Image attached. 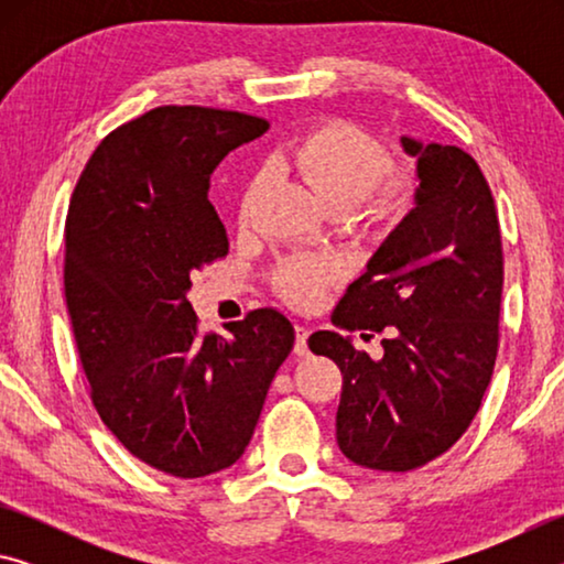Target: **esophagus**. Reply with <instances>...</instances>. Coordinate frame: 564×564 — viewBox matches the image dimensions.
Instances as JSON below:
<instances>
[{
	"label": "esophagus",
	"mask_w": 564,
	"mask_h": 564,
	"mask_svg": "<svg viewBox=\"0 0 564 564\" xmlns=\"http://www.w3.org/2000/svg\"><path fill=\"white\" fill-rule=\"evenodd\" d=\"M295 346H293V352L295 356H308V336L311 330L305 326H295Z\"/></svg>",
	"instance_id": "34e87169"
}]
</instances>
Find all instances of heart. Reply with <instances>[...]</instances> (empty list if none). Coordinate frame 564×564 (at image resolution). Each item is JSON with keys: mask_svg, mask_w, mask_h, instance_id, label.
<instances>
[{"mask_svg": "<svg viewBox=\"0 0 564 564\" xmlns=\"http://www.w3.org/2000/svg\"><path fill=\"white\" fill-rule=\"evenodd\" d=\"M313 188L333 214L352 212L362 224L386 226L408 214L415 198V176L405 166H388V149L373 133L343 119L323 121L269 156ZM265 184L263 171L243 181L236 218H251ZM333 265L321 261H285L273 273V289L293 305H311L333 281Z\"/></svg>", "mask_w": 564, "mask_h": 564, "instance_id": "heart-1", "label": "heart"}]
</instances>
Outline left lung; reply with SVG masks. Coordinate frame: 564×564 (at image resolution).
Instances as JSON below:
<instances>
[{
	"label": "left lung",
	"mask_w": 564,
	"mask_h": 564,
	"mask_svg": "<svg viewBox=\"0 0 564 564\" xmlns=\"http://www.w3.org/2000/svg\"><path fill=\"white\" fill-rule=\"evenodd\" d=\"M415 208L348 285L333 326L383 333V358L336 330L308 338L340 368L336 437L370 470L405 473L435 460L470 427L500 340L502 238L492 191L457 147L417 144Z\"/></svg>",
	"instance_id": "1"
}]
</instances>
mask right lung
<instances>
[{
	"label": "right lung",
	"instance_id": "right-lung-1",
	"mask_svg": "<svg viewBox=\"0 0 564 564\" xmlns=\"http://www.w3.org/2000/svg\"><path fill=\"white\" fill-rule=\"evenodd\" d=\"M269 129L243 111L156 107L94 149L64 224V299L101 423L174 477L234 465L295 333L273 308L204 333L191 273L226 259L208 202L228 151Z\"/></svg>",
	"mask_w": 564,
	"mask_h": 564
}]
</instances>
